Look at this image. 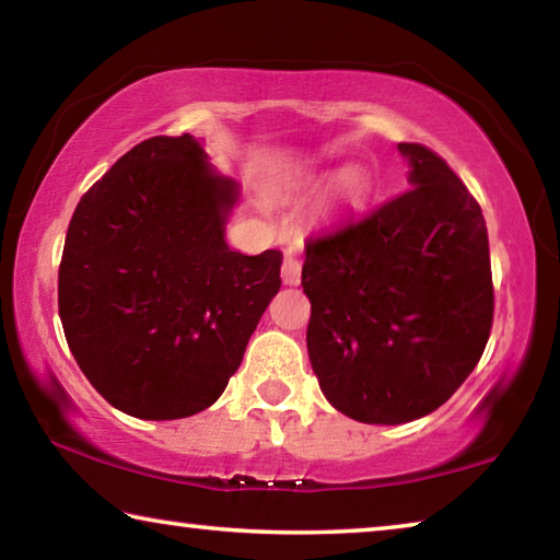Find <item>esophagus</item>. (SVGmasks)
<instances>
[{
	"label": "esophagus",
	"instance_id": "obj_1",
	"mask_svg": "<svg viewBox=\"0 0 560 560\" xmlns=\"http://www.w3.org/2000/svg\"><path fill=\"white\" fill-rule=\"evenodd\" d=\"M281 279L283 283H289V287H296L301 281V257H299V249H293V246H289V249L283 252Z\"/></svg>",
	"mask_w": 560,
	"mask_h": 560
}]
</instances>
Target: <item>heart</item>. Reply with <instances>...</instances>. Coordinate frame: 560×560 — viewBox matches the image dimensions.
Here are the masks:
<instances>
[{"mask_svg": "<svg viewBox=\"0 0 560 560\" xmlns=\"http://www.w3.org/2000/svg\"><path fill=\"white\" fill-rule=\"evenodd\" d=\"M368 185L371 183H368V175L363 170H350L343 177V197L350 202H355L368 192Z\"/></svg>", "mask_w": 560, "mask_h": 560, "instance_id": "b5f03b06", "label": "heart"}]
</instances>
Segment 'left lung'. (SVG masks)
Here are the masks:
<instances>
[{
	"label": "left lung",
	"instance_id": "left-lung-1",
	"mask_svg": "<svg viewBox=\"0 0 560 560\" xmlns=\"http://www.w3.org/2000/svg\"><path fill=\"white\" fill-rule=\"evenodd\" d=\"M410 189L311 236L306 346L326 400L368 424L438 410L477 368L494 320L479 202L444 160L400 143Z\"/></svg>",
	"mask_w": 560,
	"mask_h": 560
}]
</instances>
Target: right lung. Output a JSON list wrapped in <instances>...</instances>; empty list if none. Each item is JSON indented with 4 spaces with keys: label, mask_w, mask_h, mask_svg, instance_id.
<instances>
[{
    "label": "right lung",
    "mask_w": 560,
    "mask_h": 560,
    "mask_svg": "<svg viewBox=\"0 0 560 560\" xmlns=\"http://www.w3.org/2000/svg\"><path fill=\"white\" fill-rule=\"evenodd\" d=\"M240 197L192 136L128 150L75 205L59 316L89 383L140 420H179L224 393L281 287V252L226 246Z\"/></svg>",
    "instance_id": "add662e5"
}]
</instances>
